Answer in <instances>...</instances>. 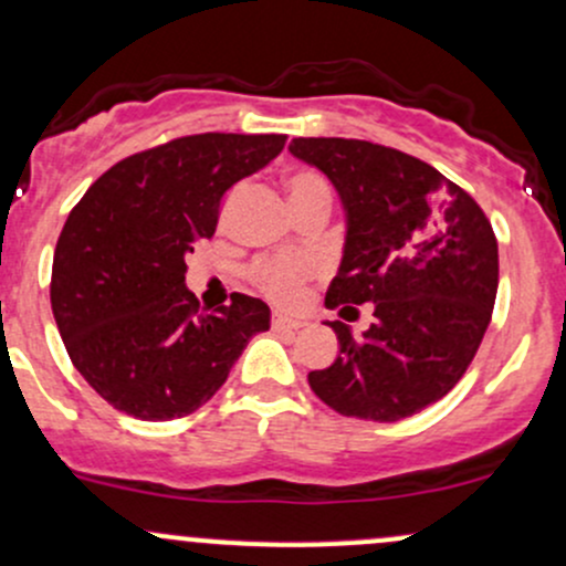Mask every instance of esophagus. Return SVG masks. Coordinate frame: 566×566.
Wrapping results in <instances>:
<instances>
[{
  "instance_id": "esophagus-1",
  "label": "esophagus",
  "mask_w": 566,
  "mask_h": 566,
  "mask_svg": "<svg viewBox=\"0 0 566 566\" xmlns=\"http://www.w3.org/2000/svg\"><path fill=\"white\" fill-rule=\"evenodd\" d=\"M273 331H301V327H306V319H301V316H290V314H273L271 319Z\"/></svg>"
}]
</instances>
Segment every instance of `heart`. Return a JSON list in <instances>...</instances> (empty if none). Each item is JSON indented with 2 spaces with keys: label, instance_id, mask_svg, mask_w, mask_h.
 Here are the masks:
<instances>
[{
  "label": "heart",
  "instance_id": "obj_1",
  "mask_svg": "<svg viewBox=\"0 0 566 566\" xmlns=\"http://www.w3.org/2000/svg\"><path fill=\"white\" fill-rule=\"evenodd\" d=\"M290 198L308 196V192H327L331 196V188H327L325 179L319 174L312 171H297L287 179ZM314 273V265L308 260H265V263L254 265L252 276L254 282L260 284L265 295H271L273 301H293V297L301 293L303 282Z\"/></svg>",
  "mask_w": 566,
  "mask_h": 566
}]
</instances>
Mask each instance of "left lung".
<instances>
[{
  "label": "left lung",
  "mask_w": 566,
  "mask_h": 566,
  "mask_svg": "<svg viewBox=\"0 0 566 566\" xmlns=\"http://www.w3.org/2000/svg\"><path fill=\"white\" fill-rule=\"evenodd\" d=\"M290 153L331 179L344 209V252L327 308L374 303L368 331L338 335L331 368L308 384L325 406L400 421L449 395L492 319L500 254L492 226L462 188L424 160L338 136L293 139Z\"/></svg>",
  "instance_id": "1"
}]
</instances>
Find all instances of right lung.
<instances>
[{
    "instance_id": "obj_1",
    "label": "right lung",
    "mask_w": 566,
    "mask_h": 566,
    "mask_svg": "<svg viewBox=\"0 0 566 566\" xmlns=\"http://www.w3.org/2000/svg\"><path fill=\"white\" fill-rule=\"evenodd\" d=\"M284 134H198L104 171L64 222L51 306L74 368L117 411L142 421L212 400L271 308L233 293L198 314L185 254L209 239L226 192L282 153Z\"/></svg>"
}]
</instances>
